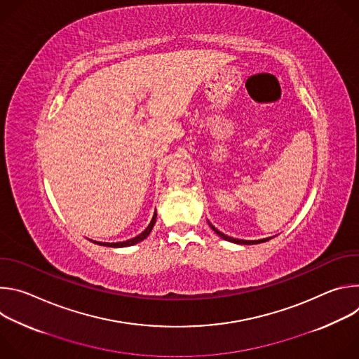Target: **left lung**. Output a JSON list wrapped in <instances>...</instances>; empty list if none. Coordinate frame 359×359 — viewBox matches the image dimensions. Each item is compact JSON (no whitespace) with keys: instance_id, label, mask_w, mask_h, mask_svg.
<instances>
[{"instance_id":"obj_1","label":"left lung","mask_w":359,"mask_h":359,"mask_svg":"<svg viewBox=\"0 0 359 359\" xmlns=\"http://www.w3.org/2000/svg\"><path fill=\"white\" fill-rule=\"evenodd\" d=\"M209 226H210V227L215 230V233H217L222 238H224V240H227V241H231V243H236V244H259V243H264V241H269V240H270V237L262 238V240H238V238H233V237H229V236L223 234V233L219 231L212 223H209Z\"/></svg>"}]
</instances>
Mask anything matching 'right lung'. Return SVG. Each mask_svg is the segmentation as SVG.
<instances>
[{
    "mask_svg": "<svg viewBox=\"0 0 359 359\" xmlns=\"http://www.w3.org/2000/svg\"><path fill=\"white\" fill-rule=\"evenodd\" d=\"M156 216H158V215H156V212H155V215H153L151 222L149 223V226L146 227V230L142 231L139 236L130 238V240L119 241V243H99V241H93V243H95V244H99V245H107V247H129V245H133V244H136V243H140L142 240H144V238L150 234L153 226H155V223H156Z\"/></svg>",
    "mask_w": 359,
    "mask_h": 359,
    "instance_id": "right-lung-1",
    "label": "right lung"
}]
</instances>
